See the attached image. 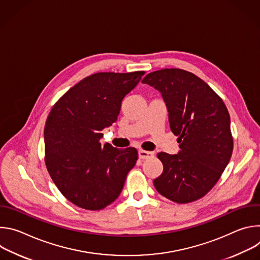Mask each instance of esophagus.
Returning a JSON list of instances; mask_svg holds the SVG:
<instances>
[{
    "mask_svg": "<svg viewBox=\"0 0 260 260\" xmlns=\"http://www.w3.org/2000/svg\"><path fill=\"white\" fill-rule=\"evenodd\" d=\"M138 154H139V158H141V159H148V158L154 156L153 152H151V151H145V150H139Z\"/></svg>",
    "mask_w": 260,
    "mask_h": 260,
    "instance_id": "1",
    "label": "esophagus"
}]
</instances>
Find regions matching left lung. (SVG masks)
I'll list each match as a JSON object with an SVG mask.
<instances>
[{
	"mask_svg": "<svg viewBox=\"0 0 260 260\" xmlns=\"http://www.w3.org/2000/svg\"><path fill=\"white\" fill-rule=\"evenodd\" d=\"M142 83L161 93L171 131L180 143L178 154H157L164 171L153 181L154 187L175 203L194 202L213 188L231 160L234 140L229 111L205 81L187 71H155Z\"/></svg>",
	"mask_w": 260,
	"mask_h": 260,
	"instance_id": "8db88e82",
	"label": "left lung"
}]
</instances>
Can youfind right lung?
<instances>
[{
  "label": "right lung",
  "instance_id": "obj_1",
  "mask_svg": "<svg viewBox=\"0 0 260 260\" xmlns=\"http://www.w3.org/2000/svg\"><path fill=\"white\" fill-rule=\"evenodd\" d=\"M144 72L96 73L70 88L53 106L44 128L45 164L62 196L85 210H102L120 194L138 159L136 148L100 143L121 102Z\"/></svg>",
  "mask_w": 260,
  "mask_h": 260
}]
</instances>
